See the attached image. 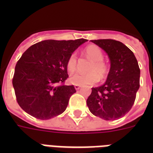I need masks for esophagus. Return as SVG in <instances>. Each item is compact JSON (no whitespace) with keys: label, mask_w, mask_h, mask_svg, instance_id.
Listing matches in <instances>:
<instances>
[{"label":"esophagus","mask_w":153,"mask_h":153,"mask_svg":"<svg viewBox=\"0 0 153 153\" xmlns=\"http://www.w3.org/2000/svg\"><path fill=\"white\" fill-rule=\"evenodd\" d=\"M74 87H75L76 90H79V88H80L81 86H79V85H74Z\"/></svg>","instance_id":"obj_1"}]
</instances>
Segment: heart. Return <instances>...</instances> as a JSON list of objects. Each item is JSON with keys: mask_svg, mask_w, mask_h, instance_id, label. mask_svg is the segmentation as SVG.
I'll list each match as a JSON object with an SVG mask.
<instances>
[{"mask_svg": "<svg viewBox=\"0 0 153 153\" xmlns=\"http://www.w3.org/2000/svg\"><path fill=\"white\" fill-rule=\"evenodd\" d=\"M85 54L92 61L88 68V74L76 73L70 76V82L75 85L94 84L101 79L106 78L108 74V67L102 61L103 53L98 47L91 45L85 49ZM67 68L70 73H74L76 69V56L72 53L67 61Z\"/></svg>", "mask_w": 153, "mask_h": 153, "instance_id": "1", "label": "heart"}]
</instances>
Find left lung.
<instances>
[{
  "instance_id": "left-lung-1",
  "label": "left lung",
  "mask_w": 153,
  "mask_h": 153,
  "mask_svg": "<svg viewBox=\"0 0 153 153\" xmlns=\"http://www.w3.org/2000/svg\"><path fill=\"white\" fill-rule=\"evenodd\" d=\"M91 41L107 53L111 66L106 83L92 88L86 104L96 117L105 120H118L132 107L140 88L137 60L132 51L121 42L112 39Z\"/></svg>"
}]
</instances>
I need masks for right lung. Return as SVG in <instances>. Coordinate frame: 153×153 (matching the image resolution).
Here are the masks:
<instances>
[{
    "instance_id": "right-lung-1",
    "label": "right lung",
    "mask_w": 153,
    "mask_h": 153,
    "mask_svg": "<svg viewBox=\"0 0 153 153\" xmlns=\"http://www.w3.org/2000/svg\"><path fill=\"white\" fill-rule=\"evenodd\" d=\"M86 39L47 40L30 47L19 59L12 79L17 103L27 113L39 120H49L66 110L74 85L69 77V56Z\"/></svg>"
}]
</instances>
